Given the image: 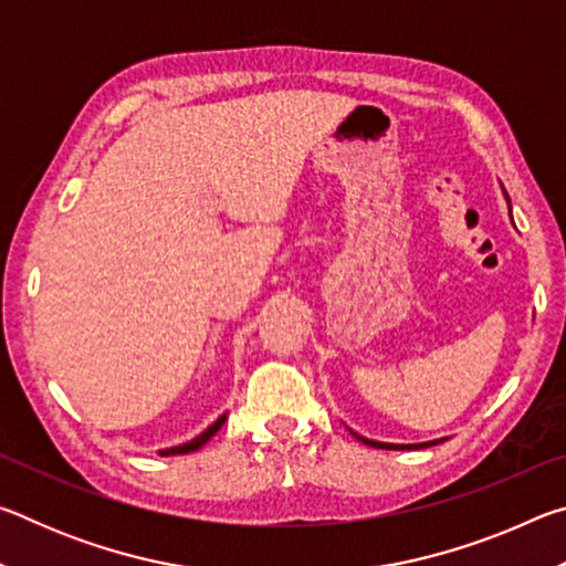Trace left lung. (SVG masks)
Returning <instances> with one entry per match:
<instances>
[{
	"mask_svg": "<svg viewBox=\"0 0 566 566\" xmlns=\"http://www.w3.org/2000/svg\"><path fill=\"white\" fill-rule=\"evenodd\" d=\"M504 199H506V205H510V195H506L504 191ZM510 214H512V205H510ZM349 432L359 439L361 444H369V447H377V449H427V447H434V444H442L447 437H442V439H432V442H421V444H389V442H377V439H367V437H361V434H357L354 432V429H349Z\"/></svg>",
	"mask_w": 566,
	"mask_h": 566,
	"instance_id": "8db88e82",
	"label": "left lung"
}]
</instances>
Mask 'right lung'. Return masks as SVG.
<instances>
[{"label": "right lung", "instance_id": "obj_1", "mask_svg": "<svg viewBox=\"0 0 566 566\" xmlns=\"http://www.w3.org/2000/svg\"><path fill=\"white\" fill-rule=\"evenodd\" d=\"M227 415L229 411H224V415H219L212 424H209L202 434H197L195 439H189V442L185 444H177V447H167V449H159V457H177V454H189V452H197V449H202L209 439H212L219 429H222V424L227 421Z\"/></svg>", "mask_w": 566, "mask_h": 566}]
</instances>
